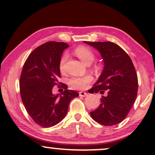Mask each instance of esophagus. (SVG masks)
Here are the masks:
<instances>
[{
    "label": "esophagus",
    "instance_id": "esophagus-1",
    "mask_svg": "<svg viewBox=\"0 0 155 155\" xmlns=\"http://www.w3.org/2000/svg\"><path fill=\"white\" fill-rule=\"evenodd\" d=\"M79 95L80 97H86L87 95V93L84 92H80Z\"/></svg>",
    "mask_w": 155,
    "mask_h": 155
}]
</instances>
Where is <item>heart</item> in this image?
I'll return each instance as SVG.
<instances>
[{"instance_id": "b5f03b06", "label": "heart", "mask_w": 155, "mask_h": 155, "mask_svg": "<svg viewBox=\"0 0 155 155\" xmlns=\"http://www.w3.org/2000/svg\"><path fill=\"white\" fill-rule=\"evenodd\" d=\"M74 53L82 61L86 64H90L95 58V54L92 49L84 46H78L74 51ZM68 60V54H63L59 61V69L61 73L65 71V63ZM93 80V77L90 75H84L83 77H74L70 80V84L77 90H84L87 87Z\"/></svg>"}]
</instances>
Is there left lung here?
<instances>
[{
	"mask_svg": "<svg viewBox=\"0 0 155 155\" xmlns=\"http://www.w3.org/2000/svg\"><path fill=\"white\" fill-rule=\"evenodd\" d=\"M100 52L104 70L91 92H100L101 104L90 116L104 126H113L125 119L133 107L137 94V76L128 54L111 41H83Z\"/></svg>",
	"mask_w": 155,
	"mask_h": 155,
	"instance_id": "1",
	"label": "left lung"
}]
</instances>
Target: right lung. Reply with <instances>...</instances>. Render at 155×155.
I'll list each match as a JSON object with an SVG mask.
<instances>
[{"instance_id":"right-lung-1","label":"right lung","mask_w":155,"mask_h":155,"mask_svg":"<svg viewBox=\"0 0 155 155\" xmlns=\"http://www.w3.org/2000/svg\"><path fill=\"white\" fill-rule=\"evenodd\" d=\"M68 46L64 42H46L36 48L23 65L20 78L21 99L30 117L44 128L60 123L66 116L71 101L79 96L76 91L68 90L66 84L59 85V61ZM55 85L65 88L64 92L53 95Z\"/></svg>"}]
</instances>
